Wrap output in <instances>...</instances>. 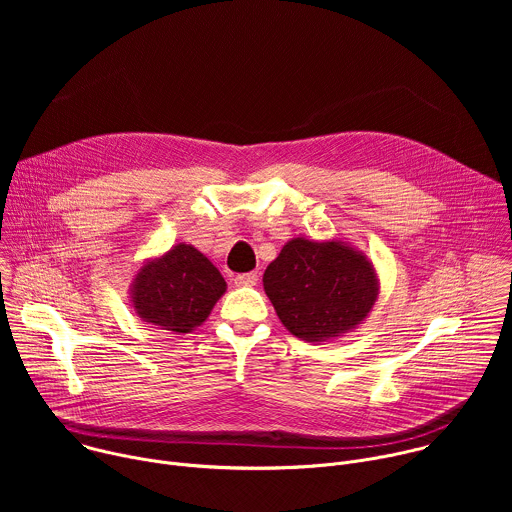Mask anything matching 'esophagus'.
<instances>
[{"label": "esophagus", "mask_w": 512, "mask_h": 512, "mask_svg": "<svg viewBox=\"0 0 512 512\" xmlns=\"http://www.w3.org/2000/svg\"><path fill=\"white\" fill-rule=\"evenodd\" d=\"M257 279H259L257 271L239 273V275H235V285H241V287H251V285H255V283H257Z\"/></svg>", "instance_id": "obj_1"}]
</instances>
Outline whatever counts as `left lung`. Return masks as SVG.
Instances as JSON below:
<instances>
[{"label": "left lung", "instance_id": "1", "mask_svg": "<svg viewBox=\"0 0 512 512\" xmlns=\"http://www.w3.org/2000/svg\"><path fill=\"white\" fill-rule=\"evenodd\" d=\"M281 324L300 340L326 342L352 332L379 300L373 261L338 241L289 239L263 273Z\"/></svg>", "mask_w": 512, "mask_h": 512}]
</instances>
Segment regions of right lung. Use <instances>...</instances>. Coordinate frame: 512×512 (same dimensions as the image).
<instances>
[{
    "instance_id": "right-lung-1",
    "label": "right lung",
    "mask_w": 512,
    "mask_h": 512,
    "mask_svg": "<svg viewBox=\"0 0 512 512\" xmlns=\"http://www.w3.org/2000/svg\"><path fill=\"white\" fill-rule=\"evenodd\" d=\"M227 281L196 247L178 243L160 257L145 259L129 285V302L143 322L188 334L212 312Z\"/></svg>"
}]
</instances>
